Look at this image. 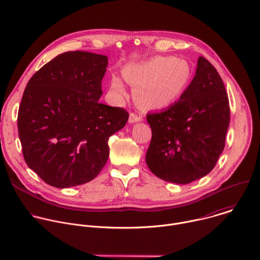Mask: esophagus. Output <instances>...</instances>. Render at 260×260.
Instances as JSON below:
<instances>
[{"label":"esophagus","mask_w":260,"mask_h":260,"mask_svg":"<svg viewBox=\"0 0 260 260\" xmlns=\"http://www.w3.org/2000/svg\"><path fill=\"white\" fill-rule=\"evenodd\" d=\"M142 120V116L136 114V113H131L129 114V118H128V122L129 123H135V122H138V121H141Z\"/></svg>","instance_id":"1"}]
</instances>
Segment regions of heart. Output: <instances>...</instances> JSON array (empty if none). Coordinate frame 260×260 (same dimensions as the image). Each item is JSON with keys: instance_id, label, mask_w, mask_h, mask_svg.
I'll return each mask as SVG.
<instances>
[{"instance_id": "obj_1", "label": "heart", "mask_w": 260, "mask_h": 260, "mask_svg": "<svg viewBox=\"0 0 260 260\" xmlns=\"http://www.w3.org/2000/svg\"><path fill=\"white\" fill-rule=\"evenodd\" d=\"M122 75L126 82L136 88L135 97L140 104L160 109L181 97L189 82L191 68L185 60L156 56L125 67ZM110 90L118 96L125 94L123 83L116 76L110 81Z\"/></svg>"}]
</instances>
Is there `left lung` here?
I'll list each match as a JSON object with an SVG mask.
<instances>
[{"label":"left lung","mask_w":260,"mask_h":260,"mask_svg":"<svg viewBox=\"0 0 260 260\" xmlns=\"http://www.w3.org/2000/svg\"><path fill=\"white\" fill-rule=\"evenodd\" d=\"M147 121L152 139L146 163L156 177L186 185L208 175L223 151L230 124L229 98L214 66L199 57L180 100L148 113Z\"/></svg>","instance_id":"1"}]
</instances>
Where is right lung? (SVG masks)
Returning a JSON list of instances; mask_svg holds the SVG:
<instances>
[{
    "label": "right lung",
    "instance_id": "right-lung-1",
    "mask_svg": "<svg viewBox=\"0 0 260 260\" xmlns=\"http://www.w3.org/2000/svg\"><path fill=\"white\" fill-rule=\"evenodd\" d=\"M108 58L74 51L58 55L27 82L18 134L28 167L48 185L70 188L94 180L109 156L108 140L128 113L99 102Z\"/></svg>",
    "mask_w": 260,
    "mask_h": 260
}]
</instances>
